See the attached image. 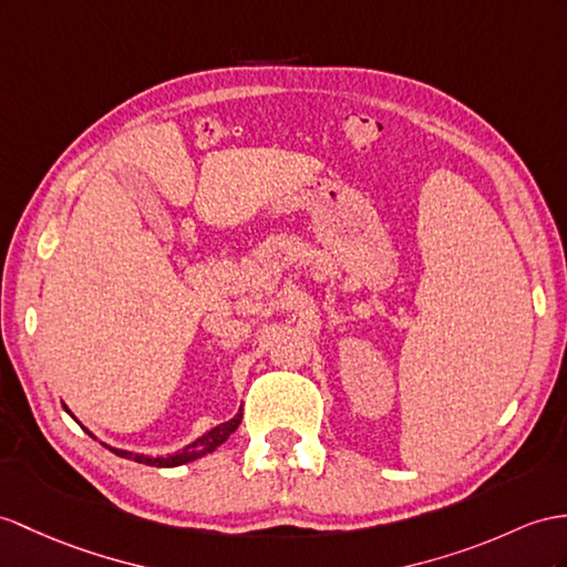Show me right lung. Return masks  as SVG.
<instances>
[{
	"mask_svg": "<svg viewBox=\"0 0 567 567\" xmlns=\"http://www.w3.org/2000/svg\"><path fill=\"white\" fill-rule=\"evenodd\" d=\"M66 409V406H64ZM240 421H243V411H238L236 416H233L230 421H226V423H220V425H216V427H212L209 433H204L202 437H197L195 443L192 445H187V447H183L179 452H175V454H168V457H146V454H134V452H127V450H117V447H107L110 452H115L117 457H124V460H134V462H140V464H148V466H179V464H187V462H195V460H199V457H204V454H209V452H214L216 447H220L226 443V440L238 431V425H240ZM89 433V431H86ZM91 435V433H89Z\"/></svg>",
	"mask_w": 567,
	"mask_h": 567,
	"instance_id": "add662e5",
	"label": "right lung"
}]
</instances>
